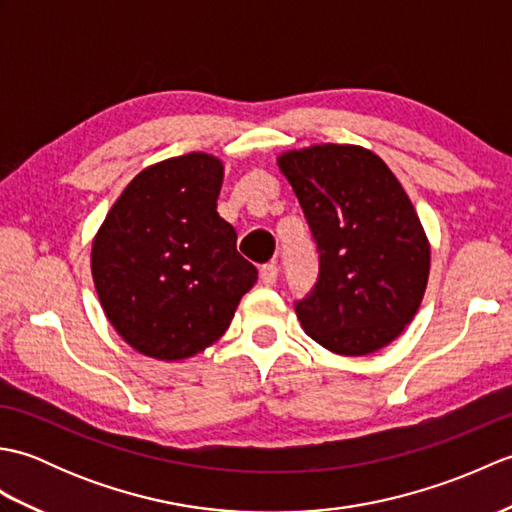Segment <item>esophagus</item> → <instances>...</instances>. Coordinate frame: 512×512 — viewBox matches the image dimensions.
<instances>
[{
  "label": "esophagus",
  "instance_id": "obj_1",
  "mask_svg": "<svg viewBox=\"0 0 512 512\" xmlns=\"http://www.w3.org/2000/svg\"><path fill=\"white\" fill-rule=\"evenodd\" d=\"M277 275H279L277 264H264L259 268V279H262L264 286H273L277 281Z\"/></svg>",
  "mask_w": 512,
  "mask_h": 512
}]
</instances>
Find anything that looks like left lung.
Here are the masks:
<instances>
[{
	"label": "left lung",
	"instance_id": "obj_1",
	"mask_svg": "<svg viewBox=\"0 0 512 512\" xmlns=\"http://www.w3.org/2000/svg\"><path fill=\"white\" fill-rule=\"evenodd\" d=\"M319 250V277L295 303L310 339L343 356L389 345L411 323L431 248L394 173L358 145H314L277 158Z\"/></svg>",
	"mask_w": 512,
	"mask_h": 512
}]
</instances>
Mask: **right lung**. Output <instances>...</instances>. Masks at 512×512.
Returning <instances> with one entry per match:
<instances>
[{
	"label": "right lung",
	"mask_w": 512,
	"mask_h": 512,
	"mask_svg": "<svg viewBox=\"0 0 512 512\" xmlns=\"http://www.w3.org/2000/svg\"><path fill=\"white\" fill-rule=\"evenodd\" d=\"M224 167L193 151L127 184L92 244V277L107 319L136 352L180 361L226 332L257 268L237 253L217 213Z\"/></svg>",
	"instance_id": "add662e5"
}]
</instances>
